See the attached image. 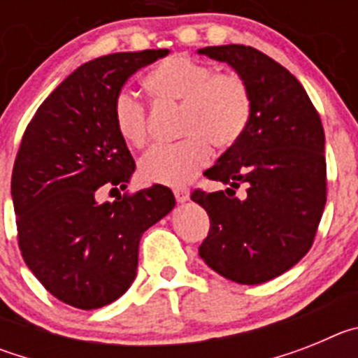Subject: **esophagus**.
<instances>
[{"label": "esophagus", "mask_w": 358, "mask_h": 358, "mask_svg": "<svg viewBox=\"0 0 358 358\" xmlns=\"http://www.w3.org/2000/svg\"><path fill=\"white\" fill-rule=\"evenodd\" d=\"M173 195H176L177 202H186L189 199V189L186 186H177L173 188Z\"/></svg>", "instance_id": "1"}]
</instances>
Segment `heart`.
Instances as JSON below:
<instances>
[{
	"instance_id": "1",
	"label": "heart",
	"mask_w": 358,
	"mask_h": 358,
	"mask_svg": "<svg viewBox=\"0 0 358 358\" xmlns=\"http://www.w3.org/2000/svg\"><path fill=\"white\" fill-rule=\"evenodd\" d=\"M145 90L159 106H177L173 145H159L145 154L140 173L147 182L177 186L192 181L211 159V147L227 150L245 134L252 116L248 82L236 73H215L206 61L173 53L152 66L143 77ZM113 122L129 147L148 141L147 107L132 94L120 93L113 103Z\"/></svg>"
}]
</instances>
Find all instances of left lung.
<instances>
[{
    "instance_id": "left-lung-1",
    "label": "left lung",
    "mask_w": 358,
    "mask_h": 358,
    "mask_svg": "<svg viewBox=\"0 0 358 358\" xmlns=\"http://www.w3.org/2000/svg\"><path fill=\"white\" fill-rule=\"evenodd\" d=\"M199 53L233 66L252 96L242 140L206 170L227 189L192 194L210 217L199 255L220 276L258 285L294 267L314 243L327 204L321 116L292 73L260 50L224 44Z\"/></svg>"
}]
</instances>
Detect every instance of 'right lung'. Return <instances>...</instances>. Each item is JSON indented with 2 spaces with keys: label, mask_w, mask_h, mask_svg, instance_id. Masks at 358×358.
Listing matches in <instances>:
<instances>
[{
  "label": "right lung",
  "mask_w": 358,
  "mask_h": 358,
  "mask_svg": "<svg viewBox=\"0 0 358 358\" xmlns=\"http://www.w3.org/2000/svg\"><path fill=\"white\" fill-rule=\"evenodd\" d=\"M169 50L123 52L85 62L39 106L12 170L17 242L24 264L52 296L80 310L118 299L138 271L141 235L170 213V188L154 185L113 202L136 164L113 122L122 85Z\"/></svg>",
  "instance_id": "right-lung-1"
}]
</instances>
